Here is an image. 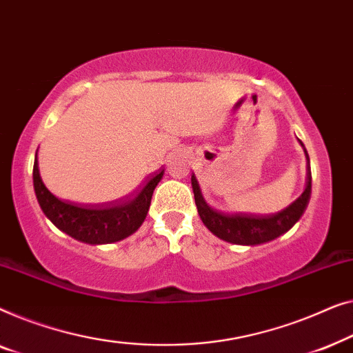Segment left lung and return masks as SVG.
I'll return each mask as SVG.
<instances>
[{
    "label": "left lung",
    "mask_w": 353,
    "mask_h": 353,
    "mask_svg": "<svg viewBox=\"0 0 353 353\" xmlns=\"http://www.w3.org/2000/svg\"><path fill=\"white\" fill-rule=\"evenodd\" d=\"M304 148L305 160H307V179L304 192L301 193L299 198L291 203L290 206L280 212L269 216H252V214H228L219 210H214L208 205L203 198L200 183H198L195 174H192V188L195 195V205L200 214L203 224L208 227V230L214 233L221 240L233 243V245H245V246H256L262 243H269L275 240L283 233H286L297 221L301 219L307 210V205L310 201L312 193V172H310V160L304 143L299 141Z\"/></svg>",
    "instance_id": "8db88e82"
}]
</instances>
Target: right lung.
Segmentation results:
<instances>
[{"label":"right lung","mask_w":353,"mask_h":353,"mask_svg":"<svg viewBox=\"0 0 353 353\" xmlns=\"http://www.w3.org/2000/svg\"><path fill=\"white\" fill-rule=\"evenodd\" d=\"M165 170L147 181L136 196L105 206H78L52 195L39 176L38 160L34 157L33 187L34 195L44 216L67 235L88 245L117 243L132 235L145 221L152 195L160 183Z\"/></svg>","instance_id":"add662e5"}]
</instances>
